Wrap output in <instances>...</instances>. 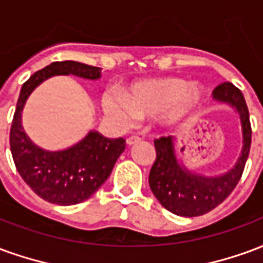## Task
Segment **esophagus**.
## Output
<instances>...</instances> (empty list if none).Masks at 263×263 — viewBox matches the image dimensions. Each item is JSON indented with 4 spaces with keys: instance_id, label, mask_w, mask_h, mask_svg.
I'll use <instances>...</instances> for the list:
<instances>
[{
    "instance_id": "34e87169",
    "label": "esophagus",
    "mask_w": 263,
    "mask_h": 263,
    "mask_svg": "<svg viewBox=\"0 0 263 263\" xmlns=\"http://www.w3.org/2000/svg\"><path fill=\"white\" fill-rule=\"evenodd\" d=\"M141 142V138L137 137V135H132V137H129L128 139H126V143L131 146V145H135V143Z\"/></svg>"
}]
</instances>
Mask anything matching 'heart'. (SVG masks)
Segmentation results:
<instances>
[{
  "instance_id": "obj_1",
  "label": "heart",
  "mask_w": 263,
  "mask_h": 263,
  "mask_svg": "<svg viewBox=\"0 0 263 263\" xmlns=\"http://www.w3.org/2000/svg\"><path fill=\"white\" fill-rule=\"evenodd\" d=\"M203 87L187 84L179 77H162L137 83L124 94L109 91L104 108L111 117L128 124L138 117H158L169 125L183 121L203 100Z\"/></svg>"
}]
</instances>
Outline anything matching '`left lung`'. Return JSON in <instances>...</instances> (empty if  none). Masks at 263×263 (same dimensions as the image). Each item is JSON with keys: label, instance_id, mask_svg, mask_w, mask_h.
<instances>
[{"label": "left lung", "instance_id": "obj_1", "mask_svg": "<svg viewBox=\"0 0 263 263\" xmlns=\"http://www.w3.org/2000/svg\"><path fill=\"white\" fill-rule=\"evenodd\" d=\"M213 98L237 109L242 129V149L232 169L218 176H203L179 163L175 138L155 139L156 160L149 173V186L159 203L176 215L197 217L215 209L235 189L248 159L252 131L242 92L232 83L226 81L215 87Z\"/></svg>", "mask_w": 263, "mask_h": 263}]
</instances>
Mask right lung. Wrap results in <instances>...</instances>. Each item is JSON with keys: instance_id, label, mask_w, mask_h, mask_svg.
Wrapping results in <instances>:
<instances>
[{"instance_id": "right-lung-1", "label": "right lung", "mask_w": 263, "mask_h": 263, "mask_svg": "<svg viewBox=\"0 0 263 263\" xmlns=\"http://www.w3.org/2000/svg\"><path fill=\"white\" fill-rule=\"evenodd\" d=\"M73 74L88 80L101 77V69L73 60L54 62L22 84L9 132V146L16 171L35 193L49 203L73 205L90 198L101 187L125 151V139H109L90 131L65 151H45L32 142L22 128V109L31 92L49 77Z\"/></svg>"}]
</instances>
